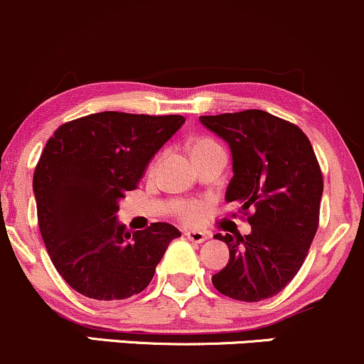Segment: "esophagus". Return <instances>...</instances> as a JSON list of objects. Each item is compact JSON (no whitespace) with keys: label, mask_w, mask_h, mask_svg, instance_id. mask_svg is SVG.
Returning a JSON list of instances; mask_svg holds the SVG:
<instances>
[{"label":"esophagus","mask_w":364,"mask_h":364,"mask_svg":"<svg viewBox=\"0 0 364 364\" xmlns=\"http://www.w3.org/2000/svg\"><path fill=\"white\" fill-rule=\"evenodd\" d=\"M186 236L187 240L193 241V243H203V241L208 240V234L203 232V230H187Z\"/></svg>","instance_id":"obj_1"}]
</instances>
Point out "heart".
<instances>
[{"instance_id":"1","label":"heart","mask_w":364,"mask_h":364,"mask_svg":"<svg viewBox=\"0 0 364 364\" xmlns=\"http://www.w3.org/2000/svg\"><path fill=\"white\" fill-rule=\"evenodd\" d=\"M206 144H212V142H210V140H199V142L194 144L193 151L198 149V147H201V146H206ZM203 213H205V208H203L201 203H187V205L183 206L182 218L186 222H196L203 217Z\"/></svg>"}]
</instances>
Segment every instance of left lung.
I'll use <instances>...</instances> for the list:
<instances>
[{
  "label": "left lung",
  "instance_id": "8db88e82",
  "mask_svg": "<svg viewBox=\"0 0 364 364\" xmlns=\"http://www.w3.org/2000/svg\"><path fill=\"white\" fill-rule=\"evenodd\" d=\"M199 121L229 144L234 175L225 201L240 203L252 225L236 240L215 234L229 246V262L213 287L243 302L271 299L302 267L318 230L323 175L314 149L296 124L260 109Z\"/></svg>",
  "mask_w": 364,
  "mask_h": 364
}]
</instances>
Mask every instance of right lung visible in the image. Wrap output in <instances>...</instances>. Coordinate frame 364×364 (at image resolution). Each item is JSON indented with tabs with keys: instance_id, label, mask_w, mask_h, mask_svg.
I'll use <instances>...</instances> for the list:
<instances>
[{
	"instance_id": "1",
	"label": "right lung",
	"mask_w": 364,
	"mask_h": 364,
	"mask_svg": "<svg viewBox=\"0 0 364 364\" xmlns=\"http://www.w3.org/2000/svg\"><path fill=\"white\" fill-rule=\"evenodd\" d=\"M186 118L104 111L58 127L34 170L38 224L48 255L81 295L114 302L146 290L181 230L154 222L128 232L116 213Z\"/></svg>"
}]
</instances>
